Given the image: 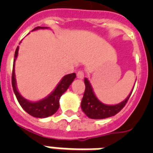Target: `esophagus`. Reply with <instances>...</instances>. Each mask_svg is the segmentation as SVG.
Listing matches in <instances>:
<instances>
[{
	"label": "esophagus",
	"mask_w": 153,
	"mask_h": 153,
	"mask_svg": "<svg viewBox=\"0 0 153 153\" xmlns=\"http://www.w3.org/2000/svg\"><path fill=\"white\" fill-rule=\"evenodd\" d=\"M77 78L79 79H82L84 78V72L82 71H79L77 73Z\"/></svg>",
	"instance_id": "1"
}]
</instances>
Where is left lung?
I'll use <instances>...</instances> for the list:
<instances>
[{
    "instance_id": "1",
    "label": "left lung",
    "mask_w": 153,
    "mask_h": 153,
    "mask_svg": "<svg viewBox=\"0 0 153 153\" xmlns=\"http://www.w3.org/2000/svg\"><path fill=\"white\" fill-rule=\"evenodd\" d=\"M84 82L86 89L81 102V108L86 116L91 119H105L116 115L126 105L133 90L123 102L116 105H105L96 97L93 88L86 78L84 79Z\"/></svg>"
}]
</instances>
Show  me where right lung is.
<instances>
[{"label": "right lung", "mask_w": 153, "mask_h": 153, "mask_svg": "<svg viewBox=\"0 0 153 153\" xmlns=\"http://www.w3.org/2000/svg\"><path fill=\"white\" fill-rule=\"evenodd\" d=\"M46 28H48V27H36L32 31H36L38 29H46ZM18 51H19V47H17L16 49L14 61H13V74H12V85H13V91L17 98V101L23 109L31 116L38 117V118H44V117L51 116L55 114L59 108L60 97L64 94V92L67 91L70 85L76 78V74L75 73H72V74H67L64 77H62V79L56 86L55 90L48 96L43 98L42 100L37 101V102H31V101L27 100L19 93L17 86H16V81L15 78V61L17 58Z\"/></svg>", "instance_id": "add662e5"}]
</instances>
